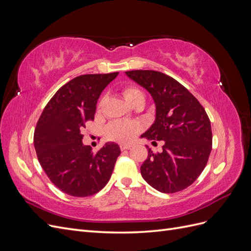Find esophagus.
<instances>
[{
    "label": "esophagus",
    "mask_w": 251,
    "mask_h": 251,
    "mask_svg": "<svg viewBox=\"0 0 251 251\" xmlns=\"http://www.w3.org/2000/svg\"><path fill=\"white\" fill-rule=\"evenodd\" d=\"M131 148H132L131 144H121V146H120V150H121V151L128 150V149H131Z\"/></svg>",
    "instance_id": "34e87169"
}]
</instances>
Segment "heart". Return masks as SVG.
<instances>
[{
	"instance_id": "obj_1",
	"label": "heart",
	"mask_w": 251,
	"mask_h": 251,
	"mask_svg": "<svg viewBox=\"0 0 251 251\" xmlns=\"http://www.w3.org/2000/svg\"><path fill=\"white\" fill-rule=\"evenodd\" d=\"M124 94L126 100L127 101L132 100L136 96L142 95L143 93L141 91L135 87H128L125 89ZM141 130V126L139 124L135 123V121H126V120H118L112 123L108 128L107 134L111 140L121 142V143H127L131 142Z\"/></svg>"
}]
</instances>
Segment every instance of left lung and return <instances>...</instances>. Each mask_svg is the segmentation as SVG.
I'll return each instance as SVG.
<instances>
[{"label": "left lung", "mask_w": 251, "mask_h": 251, "mask_svg": "<svg viewBox=\"0 0 251 251\" xmlns=\"http://www.w3.org/2000/svg\"><path fill=\"white\" fill-rule=\"evenodd\" d=\"M126 76L146 89L155 102V121L141 138L163 140L161 153L149 155L142 178L157 191L172 194L193 184L206 166L212 135L206 112L176 79L153 70H133Z\"/></svg>", "instance_id": "obj_1"}]
</instances>
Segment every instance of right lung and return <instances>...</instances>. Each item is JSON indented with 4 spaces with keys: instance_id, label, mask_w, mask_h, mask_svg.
I'll list each match as a JSON object with an SVG mask.
<instances>
[{
    "instance_id": "1",
    "label": "right lung",
    "mask_w": 251,
    "mask_h": 251,
    "mask_svg": "<svg viewBox=\"0 0 251 251\" xmlns=\"http://www.w3.org/2000/svg\"><path fill=\"white\" fill-rule=\"evenodd\" d=\"M117 75L85 74L71 79L51 98L37 121L33 137L37 159L52 183L67 195H94L111 178L119 146L108 142L93 153L82 143L81 131L94 119L98 98Z\"/></svg>"
}]
</instances>
